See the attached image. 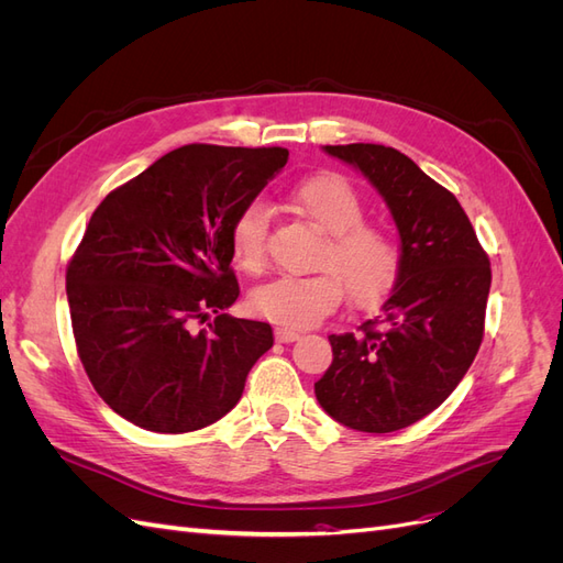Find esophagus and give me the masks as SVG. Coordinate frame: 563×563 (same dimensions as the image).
<instances>
[{
    "mask_svg": "<svg viewBox=\"0 0 563 563\" xmlns=\"http://www.w3.org/2000/svg\"><path fill=\"white\" fill-rule=\"evenodd\" d=\"M275 338L279 340V343H294V340L300 338V333L294 331V329H277Z\"/></svg>",
    "mask_w": 563,
    "mask_h": 563,
    "instance_id": "obj_1",
    "label": "esophagus"
}]
</instances>
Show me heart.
<instances>
[{
    "mask_svg": "<svg viewBox=\"0 0 563 563\" xmlns=\"http://www.w3.org/2000/svg\"><path fill=\"white\" fill-rule=\"evenodd\" d=\"M298 213L327 232L310 277H275L251 291L255 314L284 329H310L331 314L345 291L356 308L383 300L401 272V246L395 232L366 223L362 192L340 174L323 172L300 180L291 190ZM269 211L263 201H249L230 228L234 263L258 275L267 263Z\"/></svg>",
    "mask_w": 563,
    "mask_h": 563,
    "instance_id": "1",
    "label": "heart"
}]
</instances>
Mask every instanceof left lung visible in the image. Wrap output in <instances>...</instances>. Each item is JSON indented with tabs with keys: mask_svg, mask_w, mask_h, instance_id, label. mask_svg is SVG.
Instances as JSON below:
<instances>
[{
	"mask_svg": "<svg viewBox=\"0 0 563 563\" xmlns=\"http://www.w3.org/2000/svg\"><path fill=\"white\" fill-rule=\"evenodd\" d=\"M383 195L401 236V272L378 317L329 335L314 395L333 420L385 434L418 422L463 380L484 338L490 263L460 201L395 147L327 145Z\"/></svg>",
	"mask_w": 563,
	"mask_h": 563,
	"instance_id": "obj_1",
	"label": "left lung"
}]
</instances>
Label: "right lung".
I'll use <instances>...</instances> for the list:
<instances>
[{"instance_id": "obj_1", "label": "right lung", "mask_w": 563, "mask_h": 563, "mask_svg": "<svg viewBox=\"0 0 563 563\" xmlns=\"http://www.w3.org/2000/svg\"><path fill=\"white\" fill-rule=\"evenodd\" d=\"M286 159V147L183 145L98 203L65 284L81 366L114 413L183 434L242 399L275 335L220 314L240 298L230 228Z\"/></svg>"}]
</instances>
